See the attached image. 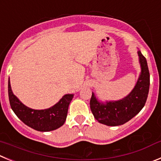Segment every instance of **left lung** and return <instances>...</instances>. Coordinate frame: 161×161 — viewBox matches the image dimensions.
Here are the masks:
<instances>
[{"mask_svg": "<svg viewBox=\"0 0 161 161\" xmlns=\"http://www.w3.org/2000/svg\"><path fill=\"white\" fill-rule=\"evenodd\" d=\"M142 71L136 86L129 95L118 101L100 103L92 93L90 106L94 118L109 126L125 124L136 116L145 105L149 91L150 75L145 57L138 51Z\"/></svg>", "mask_w": 161, "mask_h": 161, "instance_id": "8db88e82", "label": "left lung"}]
</instances>
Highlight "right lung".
<instances>
[{
  "label": "right lung",
  "mask_w": 161,
  "mask_h": 161,
  "mask_svg": "<svg viewBox=\"0 0 161 161\" xmlns=\"http://www.w3.org/2000/svg\"><path fill=\"white\" fill-rule=\"evenodd\" d=\"M8 88L12 109L25 125L37 131L48 132L56 130L64 124L74 94H65L55 106L38 110L27 107L13 94L9 80Z\"/></svg>",
  "instance_id": "obj_1"
}]
</instances>
